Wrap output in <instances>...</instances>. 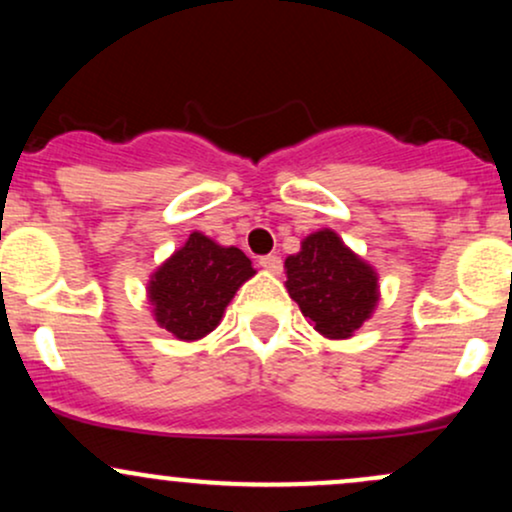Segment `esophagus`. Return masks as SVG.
<instances>
[{
  "mask_svg": "<svg viewBox=\"0 0 512 512\" xmlns=\"http://www.w3.org/2000/svg\"><path fill=\"white\" fill-rule=\"evenodd\" d=\"M260 267L267 269V272H272V274H281L284 262H281L279 255H264V257H260Z\"/></svg>",
  "mask_w": 512,
  "mask_h": 512,
  "instance_id": "obj_1",
  "label": "esophagus"
}]
</instances>
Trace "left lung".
<instances>
[{
    "label": "left lung",
    "instance_id": "obj_1",
    "mask_svg": "<svg viewBox=\"0 0 512 512\" xmlns=\"http://www.w3.org/2000/svg\"><path fill=\"white\" fill-rule=\"evenodd\" d=\"M286 289L315 330L330 339L351 337L378 303V276L330 228L286 257Z\"/></svg>",
    "mask_w": 512,
    "mask_h": 512
}]
</instances>
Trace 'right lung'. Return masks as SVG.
Returning <instances> with one entry per match:
<instances>
[{"label":"right lung","mask_w":512,"mask_h":512,"mask_svg":"<svg viewBox=\"0 0 512 512\" xmlns=\"http://www.w3.org/2000/svg\"><path fill=\"white\" fill-rule=\"evenodd\" d=\"M255 274L243 250L223 248L202 233L156 269L149 281V301L156 322L185 342H195L221 322L236 291Z\"/></svg>","instance_id":"1"}]
</instances>
